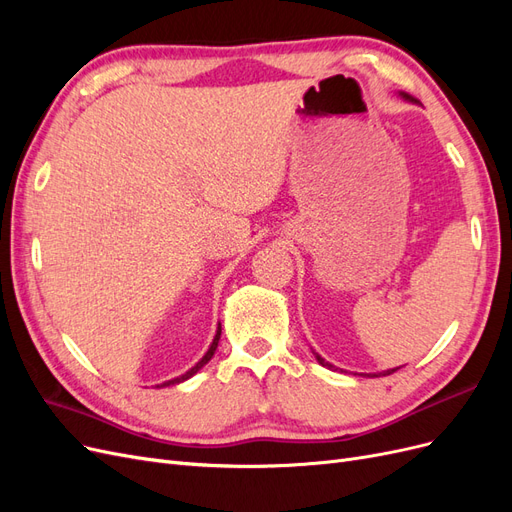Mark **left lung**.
<instances>
[{
  "label": "left lung",
  "instance_id": "left-lung-1",
  "mask_svg": "<svg viewBox=\"0 0 512 512\" xmlns=\"http://www.w3.org/2000/svg\"><path fill=\"white\" fill-rule=\"evenodd\" d=\"M399 96H401V98H404V100H408V102H412V104H416V102H418V100H414L412 96L404 94V91H401V94H399ZM314 356H316V361H318V363H320L322 367H327V369H335V365H331L329 361H324V359H322V356H320L318 352H314ZM397 369H399V367H395V369H386V371H380V374H382V376H389V374H393V371H397ZM380 374H354V376H367V378H378Z\"/></svg>",
  "mask_w": 512,
  "mask_h": 512
}]
</instances>
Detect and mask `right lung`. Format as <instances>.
I'll return each instance as SVG.
<instances>
[{
	"label": "right lung",
	"mask_w": 512,
	"mask_h": 512,
	"mask_svg": "<svg viewBox=\"0 0 512 512\" xmlns=\"http://www.w3.org/2000/svg\"><path fill=\"white\" fill-rule=\"evenodd\" d=\"M220 335H222V324L218 322V331H215V337H213V342H211V346H209V350L205 352V356L203 359H200L194 367H190L188 371H185V374H181V376H177V378H173V380H166V382H162V384H156L158 389H164V386H175V384H179V382H185V380H190L194 374H198L200 369H203L209 361H211V356L215 354V348H218V344H220Z\"/></svg>",
	"instance_id": "add662e5"
}]
</instances>
